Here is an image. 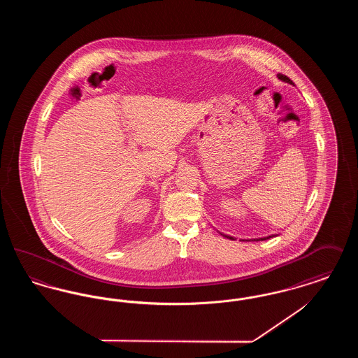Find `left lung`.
Returning a JSON list of instances; mask_svg holds the SVG:
<instances>
[{
    "label": "left lung",
    "instance_id": "left-lung-1",
    "mask_svg": "<svg viewBox=\"0 0 358 358\" xmlns=\"http://www.w3.org/2000/svg\"><path fill=\"white\" fill-rule=\"evenodd\" d=\"M276 78L279 79V80H282V82H285V83H289V85H294V83H292V80L289 79V78H287L286 75H282V73H278L276 75ZM220 235H222L224 238H229V240H236V238H234V236H229V235H225V234H222L220 232ZM275 236H278V235H270V236H263V238H240L241 241H260V240H266V238H275Z\"/></svg>",
    "mask_w": 358,
    "mask_h": 358
}]
</instances>
